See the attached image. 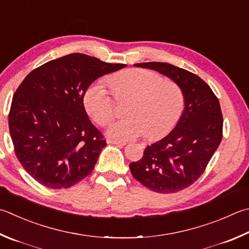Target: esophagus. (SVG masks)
I'll use <instances>...</instances> for the list:
<instances>
[{
	"instance_id": "34e87169",
	"label": "esophagus",
	"mask_w": 249,
	"mask_h": 249,
	"mask_svg": "<svg viewBox=\"0 0 249 249\" xmlns=\"http://www.w3.org/2000/svg\"><path fill=\"white\" fill-rule=\"evenodd\" d=\"M107 142L109 143H112V144H116V146H125L126 144V142H119V140H107Z\"/></svg>"
}]
</instances>
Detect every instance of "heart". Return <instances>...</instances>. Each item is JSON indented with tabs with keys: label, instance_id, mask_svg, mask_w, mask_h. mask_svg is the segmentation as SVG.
Masks as SVG:
<instances>
[{
	"label": "heart",
	"instance_id": "b5f03b06",
	"mask_svg": "<svg viewBox=\"0 0 249 249\" xmlns=\"http://www.w3.org/2000/svg\"><path fill=\"white\" fill-rule=\"evenodd\" d=\"M110 85L116 98L132 97L126 109L128 119L117 121L107 128L109 136L132 140L146 135L148 139L164 137L183 114L184 93L174 81L142 69H130L112 75ZM85 107L97 124L105 126L114 119L115 101L103 81L90 85L84 94Z\"/></svg>",
	"mask_w": 249,
	"mask_h": 249
}]
</instances>
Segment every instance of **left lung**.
Instances as JSON below:
<instances>
[{"instance_id":"left-lung-1","label":"left lung","mask_w":249,"mask_h":249,"mask_svg":"<svg viewBox=\"0 0 249 249\" xmlns=\"http://www.w3.org/2000/svg\"><path fill=\"white\" fill-rule=\"evenodd\" d=\"M134 66L157 71L178 84L184 93L183 114L170 134L147 146L129 164L132 175L150 191L171 194L200 178L222 140L223 119L218 98L197 75L162 62Z\"/></svg>"}]
</instances>
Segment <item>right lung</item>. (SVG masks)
Here are the masks:
<instances>
[{"label":"right lung","instance_id":"right-lung-1","mask_svg":"<svg viewBox=\"0 0 249 249\" xmlns=\"http://www.w3.org/2000/svg\"><path fill=\"white\" fill-rule=\"evenodd\" d=\"M125 66L71 53L26 76L13 97L8 126L31 178L61 189L91 173L107 142L86 113L84 94L94 80Z\"/></svg>","mask_w":249,"mask_h":249}]
</instances>
